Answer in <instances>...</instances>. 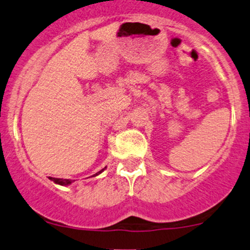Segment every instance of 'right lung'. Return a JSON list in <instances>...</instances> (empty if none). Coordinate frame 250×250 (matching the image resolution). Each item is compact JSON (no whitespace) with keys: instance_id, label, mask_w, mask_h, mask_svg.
I'll list each match as a JSON object with an SVG mask.
<instances>
[{"instance_id":"1","label":"right lung","mask_w":250,"mask_h":250,"mask_svg":"<svg viewBox=\"0 0 250 250\" xmlns=\"http://www.w3.org/2000/svg\"><path fill=\"white\" fill-rule=\"evenodd\" d=\"M103 171H104V168H103L102 171H99L98 173H97L96 175H98L99 173H102ZM49 179H50V180L54 181V183H56V184L63 185V186H66V185H70L72 183V180H69V179H58V178H51V177H49Z\"/></svg>"}]
</instances>
